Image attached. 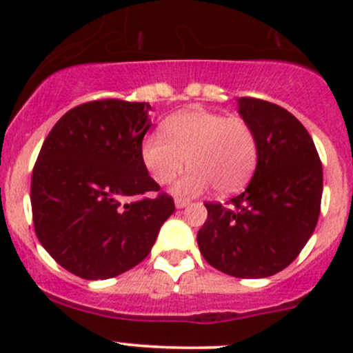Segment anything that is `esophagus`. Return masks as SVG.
Returning a JSON list of instances; mask_svg holds the SVG:
<instances>
[{
	"mask_svg": "<svg viewBox=\"0 0 353 353\" xmlns=\"http://www.w3.org/2000/svg\"><path fill=\"white\" fill-rule=\"evenodd\" d=\"M176 208H186L188 205H190V201L188 199H183V198H176Z\"/></svg>",
	"mask_w": 353,
	"mask_h": 353,
	"instance_id": "esophagus-1",
	"label": "esophagus"
}]
</instances>
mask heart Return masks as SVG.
Returning <instances> with one entry per match:
<instances>
[{"label": "heart", "mask_w": 353, "mask_h": 353, "mask_svg": "<svg viewBox=\"0 0 353 353\" xmlns=\"http://www.w3.org/2000/svg\"><path fill=\"white\" fill-rule=\"evenodd\" d=\"M162 133L145 137L141 160L159 184L172 183L188 163L191 169L174 186L181 196H194L210 186L220 194L236 193L254 172L258 141L241 117L183 110L162 124Z\"/></svg>", "instance_id": "obj_1"}]
</instances>
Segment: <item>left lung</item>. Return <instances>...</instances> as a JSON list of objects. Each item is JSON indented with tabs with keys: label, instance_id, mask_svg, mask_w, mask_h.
I'll return each instance as SVG.
<instances>
[{
	"label": "left lung",
	"instance_id": "left-lung-1",
	"mask_svg": "<svg viewBox=\"0 0 353 353\" xmlns=\"http://www.w3.org/2000/svg\"><path fill=\"white\" fill-rule=\"evenodd\" d=\"M237 105L258 141L254 176L227 206L205 203L198 245L227 275L265 279L287 268L314 232L323 165L311 134L288 110L252 97L237 99Z\"/></svg>",
	"mask_w": 353,
	"mask_h": 353
}]
</instances>
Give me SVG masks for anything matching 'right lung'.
Wrapping results in <instances>:
<instances>
[{
  "label": "right lung",
  "mask_w": 353,
  "mask_h": 353,
  "mask_svg": "<svg viewBox=\"0 0 353 353\" xmlns=\"http://www.w3.org/2000/svg\"><path fill=\"white\" fill-rule=\"evenodd\" d=\"M150 104L87 102L54 124L32 172L39 243L58 265L85 280H105L143 261L174 199L159 192L141 160Z\"/></svg>",
  "instance_id": "add662e5"
}]
</instances>
